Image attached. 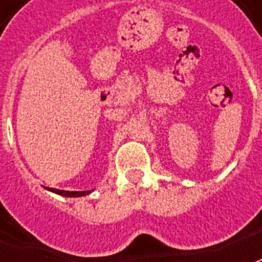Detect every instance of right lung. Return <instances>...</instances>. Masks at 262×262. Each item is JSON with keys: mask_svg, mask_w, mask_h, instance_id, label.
I'll return each instance as SVG.
<instances>
[{"mask_svg": "<svg viewBox=\"0 0 262 262\" xmlns=\"http://www.w3.org/2000/svg\"><path fill=\"white\" fill-rule=\"evenodd\" d=\"M47 190H50V191L55 192V194H58V195L74 196V198L88 195V194H91V192L93 191V190H92V191H64V190H57V188H47Z\"/></svg>", "mask_w": 262, "mask_h": 262, "instance_id": "1", "label": "right lung"}]
</instances>
